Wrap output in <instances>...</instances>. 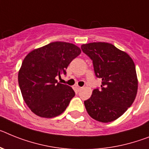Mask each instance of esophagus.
<instances>
[{
  "mask_svg": "<svg viewBox=\"0 0 149 149\" xmlns=\"http://www.w3.org/2000/svg\"><path fill=\"white\" fill-rule=\"evenodd\" d=\"M75 88L76 89V91H79L82 89V87H80V86H79L78 85H75Z\"/></svg>",
  "mask_w": 149,
  "mask_h": 149,
  "instance_id": "34e87169",
  "label": "esophagus"
}]
</instances>
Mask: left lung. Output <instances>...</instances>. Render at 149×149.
Wrapping results in <instances>:
<instances>
[{
    "label": "left lung",
    "instance_id": "obj_1",
    "mask_svg": "<svg viewBox=\"0 0 149 149\" xmlns=\"http://www.w3.org/2000/svg\"><path fill=\"white\" fill-rule=\"evenodd\" d=\"M81 49L92 61L95 76L102 79L100 88L94 89L91 97L84 101L85 109L96 121H115L136 96L138 80L134 61L108 42L83 44Z\"/></svg>",
    "mask_w": 149,
    "mask_h": 149
}]
</instances>
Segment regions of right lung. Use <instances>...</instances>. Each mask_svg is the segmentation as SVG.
<instances>
[{
	"label": "right lung",
	"instance_id": "1",
	"mask_svg": "<svg viewBox=\"0 0 149 149\" xmlns=\"http://www.w3.org/2000/svg\"><path fill=\"white\" fill-rule=\"evenodd\" d=\"M81 50L73 43L54 42L33 50L23 60L18 80L23 99L33 113L53 118L64 112L75 96L69 85L58 82L57 76Z\"/></svg>",
	"mask_w": 149,
	"mask_h": 149
}]
</instances>
